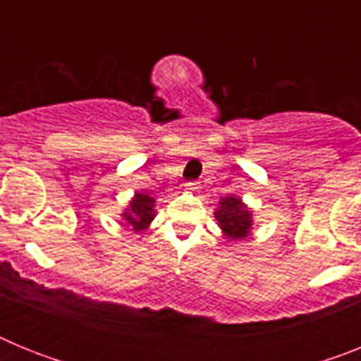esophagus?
Returning <instances> with one entry per match:
<instances>
[{"mask_svg":"<svg viewBox=\"0 0 361 361\" xmlns=\"http://www.w3.org/2000/svg\"><path fill=\"white\" fill-rule=\"evenodd\" d=\"M197 191H199V184L197 183L186 184V193H197Z\"/></svg>","mask_w":361,"mask_h":361,"instance_id":"esophagus-1","label":"esophagus"}]
</instances>
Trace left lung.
<instances>
[{
	"instance_id": "1",
	"label": "left lung",
	"mask_w": 361,
	"mask_h": 361,
	"mask_svg": "<svg viewBox=\"0 0 361 361\" xmlns=\"http://www.w3.org/2000/svg\"><path fill=\"white\" fill-rule=\"evenodd\" d=\"M215 219L222 233L231 240H244L251 233V226H253L251 209H247L242 199L235 195L224 197L220 200Z\"/></svg>"
}]
</instances>
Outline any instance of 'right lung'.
Returning <instances> with one entry per match:
<instances>
[{
  "mask_svg": "<svg viewBox=\"0 0 361 361\" xmlns=\"http://www.w3.org/2000/svg\"><path fill=\"white\" fill-rule=\"evenodd\" d=\"M155 199L149 197L148 193H135L132 200H130V206L123 212L124 222L128 226H132V229L135 233H141L145 229H148L149 222L155 216Z\"/></svg>",
  "mask_w": 361,
  "mask_h": 361,
  "instance_id": "add662e5",
  "label": "right lung"
}]
</instances>
